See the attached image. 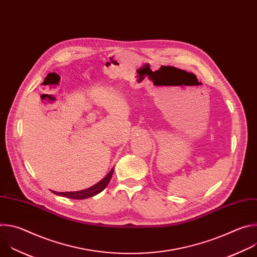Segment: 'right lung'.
Segmentation results:
<instances>
[{
	"label": "right lung",
	"mask_w": 257,
	"mask_h": 257,
	"mask_svg": "<svg viewBox=\"0 0 257 257\" xmlns=\"http://www.w3.org/2000/svg\"><path fill=\"white\" fill-rule=\"evenodd\" d=\"M113 173H114V169L109 171V173L102 180H100L98 183H96L95 185H93L87 189H84V190L75 191V192H57V191H53V192L57 195L71 198V199H85L88 197H92V196L98 194L99 192H101L107 186L109 180H111V178L113 176Z\"/></svg>",
	"instance_id": "add662e5"
}]
</instances>
